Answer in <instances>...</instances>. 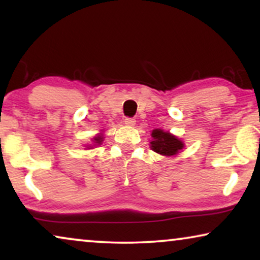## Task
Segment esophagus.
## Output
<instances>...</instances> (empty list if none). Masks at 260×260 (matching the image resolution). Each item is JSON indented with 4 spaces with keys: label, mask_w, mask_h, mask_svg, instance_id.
<instances>
[{
    "label": "esophagus",
    "mask_w": 260,
    "mask_h": 260,
    "mask_svg": "<svg viewBox=\"0 0 260 260\" xmlns=\"http://www.w3.org/2000/svg\"><path fill=\"white\" fill-rule=\"evenodd\" d=\"M124 124L127 126H135V124H136V119L134 118H125L124 119Z\"/></svg>",
    "instance_id": "1"
}]
</instances>
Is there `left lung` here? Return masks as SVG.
Segmentation results:
<instances>
[{
    "instance_id": "obj_1",
    "label": "left lung",
    "mask_w": 260,
    "mask_h": 260,
    "mask_svg": "<svg viewBox=\"0 0 260 260\" xmlns=\"http://www.w3.org/2000/svg\"><path fill=\"white\" fill-rule=\"evenodd\" d=\"M151 137V150L162 156H175L184 148V143L179 137L162 129L152 130Z\"/></svg>"
}]
</instances>
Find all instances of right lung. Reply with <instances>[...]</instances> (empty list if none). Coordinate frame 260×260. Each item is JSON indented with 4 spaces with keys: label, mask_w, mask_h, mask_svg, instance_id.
Listing matches in <instances>:
<instances>
[{
    "label": "right lung",
    "mask_w": 260,
    "mask_h": 260,
    "mask_svg": "<svg viewBox=\"0 0 260 260\" xmlns=\"http://www.w3.org/2000/svg\"><path fill=\"white\" fill-rule=\"evenodd\" d=\"M103 141H104V135H103V134L101 133V134H98L97 136H94L93 140H92V144L87 145L86 148H88V149H93V148H95V147H98V145H101V144L103 143Z\"/></svg>",
    "instance_id": "1"
}]
</instances>
